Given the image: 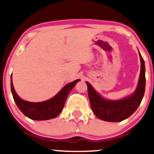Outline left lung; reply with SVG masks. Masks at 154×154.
I'll list each match as a JSON object with an SVG mask.
<instances>
[{"label":"left lung","instance_id":"8db88e82","mask_svg":"<svg viewBox=\"0 0 154 154\" xmlns=\"http://www.w3.org/2000/svg\"><path fill=\"white\" fill-rule=\"evenodd\" d=\"M139 55L141 64L138 85L131 96L119 100H105L95 92L89 83L86 82L92 111L100 119L111 122H121L131 116L140 104L146 88V69L144 60L140 53Z\"/></svg>","mask_w":154,"mask_h":154}]
</instances>
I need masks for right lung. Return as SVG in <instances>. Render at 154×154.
<instances>
[{"label": "right lung", "instance_id": "add662e5", "mask_svg": "<svg viewBox=\"0 0 154 154\" xmlns=\"http://www.w3.org/2000/svg\"><path fill=\"white\" fill-rule=\"evenodd\" d=\"M79 81V79H77L69 83L54 98L40 103H32L21 99L16 93L12 80H11V89L16 104L24 115L31 119L48 120L54 119L61 113L69 93Z\"/></svg>", "mask_w": 154, "mask_h": 154}]
</instances>
